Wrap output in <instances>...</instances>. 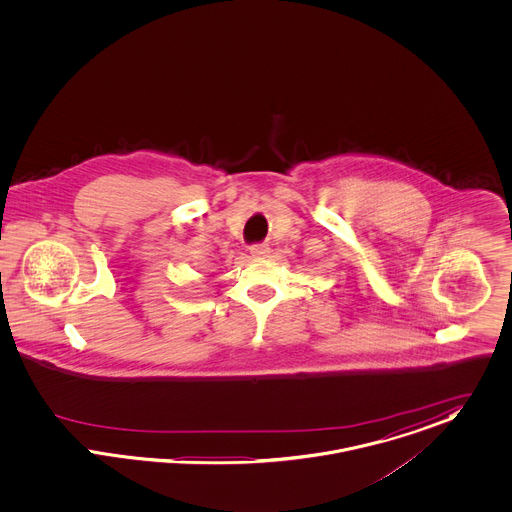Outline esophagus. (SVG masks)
<instances>
[{"label": "esophagus", "mask_w": 512, "mask_h": 512, "mask_svg": "<svg viewBox=\"0 0 512 512\" xmlns=\"http://www.w3.org/2000/svg\"><path fill=\"white\" fill-rule=\"evenodd\" d=\"M249 253H251L253 257H267V255H269V245H265V243H255V245L249 247Z\"/></svg>", "instance_id": "esophagus-1"}]
</instances>
